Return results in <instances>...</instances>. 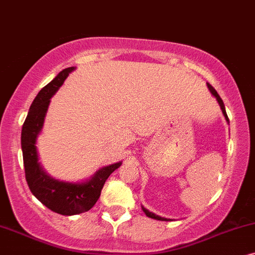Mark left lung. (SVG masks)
<instances>
[{
    "mask_svg": "<svg viewBox=\"0 0 255 255\" xmlns=\"http://www.w3.org/2000/svg\"><path fill=\"white\" fill-rule=\"evenodd\" d=\"M208 87H209L210 92L212 93V96H213V97H216V99H217V101H218V104H219L220 108H222V112H223L224 117H225L226 121L229 122V118H227L226 110H225V105H224L223 100H222V98L219 97V94L217 93V91L215 90V88H213V87L211 86V85L208 84ZM142 210H143V212L145 213V216L149 217V218H152V219H157V220H162V222H168V220H171V219H168V218H163V217H159V216H157V215H155V213H152V212H150V211H148V210L145 209V208H143V206H142Z\"/></svg>",
    "mask_w": 255,
    "mask_h": 255,
    "instance_id": "1",
    "label": "left lung"
}]
</instances>
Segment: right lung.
<instances>
[{"label": "right lung", "instance_id": "1", "mask_svg": "<svg viewBox=\"0 0 255 255\" xmlns=\"http://www.w3.org/2000/svg\"><path fill=\"white\" fill-rule=\"evenodd\" d=\"M74 67H67L39 91L30 106L22 127L21 144L25 179L30 191L51 211L63 216H73L91 210L99 199L105 182L121 162L98 170L91 179L83 183H70L50 177L38 162L36 140L42 130L50 99L62 86Z\"/></svg>", "mask_w": 255, "mask_h": 255}]
</instances>
